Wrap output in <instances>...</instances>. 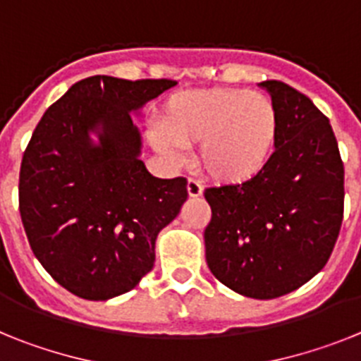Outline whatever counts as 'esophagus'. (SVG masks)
Instances as JSON below:
<instances>
[{
	"label": "esophagus",
	"mask_w": 361,
	"mask_h": 361,
	"mask_svg": "<svg viewBox=\"0 0 361 361\" xmlns=\"http://www.w3.org/2000/svg\"><path fill=\"white\" fill-rule=\"evenodd\" d=\"M188 195L190 197H200L202 195V184L197 178H188Z\"/></svg>",
	"instance_id": "obj_1"
}]
</instances>
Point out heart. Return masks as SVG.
<instances>
[{"label":"heart","instance_id":"obj_1","mask_svg":"<svg viewBox=\"0 0 361 361\" xmlns=\"http://www.w3.org/2000/svg\"><path fill=\"white\" fill-rule=\"evenodd\" d=\"M279 139L273 99L244 88H204L173 95L164 104L152 142L173 162L199 142L197 161L219 183H244L266 168Z\"/></svg>","mask_w":361,"mask_h":361}]
</instances>
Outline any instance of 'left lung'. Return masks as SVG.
Wrapping results in <instances>:
<instances>
[{
  "label": "left lung",
  "instance_id": "obj_1",
  "mask_svg": "<svg viewBox=\"0 0 361 361\" xmlns=\"http://www.w3.org/2000/svg\"><path fill=\"white\" fill-rule=\"evenodd\" d=\"M279 110V139L260 173L208 188L206 262L238 295H288L327 264L343 220V162L329 119L282 81H264Z\"/></svg>",
  "mask_w": 361,
  "mask_h": 361
}]
</instances>
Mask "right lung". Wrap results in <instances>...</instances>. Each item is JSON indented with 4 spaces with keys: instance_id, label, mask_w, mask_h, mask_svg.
Wrapping results in <instances>:
<instances>
[{
    "instance_id": "add662e5",
    "label": "right lung",
    "mask_w": 361,
    "mask_h": 361,
    "mask_svg": "<svg viewBox=\"0 0 361 361\" xmlns=\"http://www.w3.org/2000/svg\"><path fill=\"white\" fill-rule=\"evenodd\" d=\"M175 85L86 78L32 133L19 170L21 222L41 266L79 298L108 300L135 288L155 262L159 231L188 199L186 178L146 170L132 121L133 110Z\"/></svg>"
}]
</instances>
